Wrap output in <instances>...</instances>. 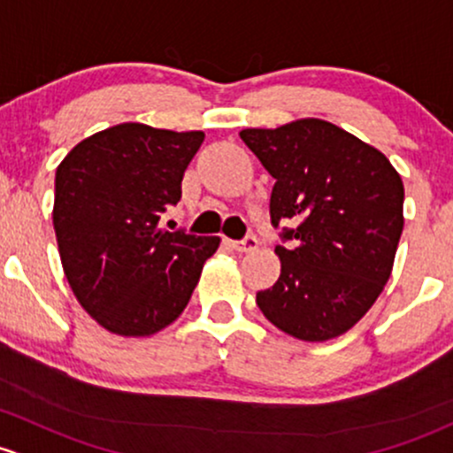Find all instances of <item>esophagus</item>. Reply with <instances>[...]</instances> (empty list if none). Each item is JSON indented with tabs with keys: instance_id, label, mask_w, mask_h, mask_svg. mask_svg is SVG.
Segmentation results:
<instances>
[{
	"instance_id": "esophagus-1",
	"label": "esophagus",
	"mask_w": 453,
	"mask_h": 453,
	"mask_svg": "<svg viewBox=\"0 0 453 453\" xmlns=\"http://www.w3.org/2000/svg\"><path fill=\"white\" fill-rule=\"evenodd\" d=\"M228 244H231V249H235L237 253H253V250H257L259 242H257V237H255V235H246L244 240L228 242Z\"/></svg>"
}]
</instances>
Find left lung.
Masks as SVG:
<instances>
[{"mask_svg": "<svg viewBox=\"0 0 453 453\" xmlns=\"http://www.w3.org/2000/svg\"><path fill=\"white\" fill-rule=\"evenodd\" d=\"M274 179L270 218L283 228L281 274L257 292L265 319L305 342L347 334L390 279L403 231V183L377 148L325 119L244 128Z\"/></svg>", "mask_w": 453, "mask_h": 453, "instance_id": "8db88e82", "label": "left lung"}]
</instances>
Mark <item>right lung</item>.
Returning a JSON list of instances; mask_svg holds the SVG:
<instances>
[{"mask_svg":"<svg viewBox=\"0 0 453 453\" xmlns=\"http://www.w3.org/2000/svg\"><path fill=\"white\" fill-rule=\"evenodd\" d=\"M203 130L126 122L82 139L56 167L54 231L69 288L106 331L143 338L188 307L220 237L158 228Z\"/></svg>","mask_w":453,"mask_h":453,"instance_id":"add662e5","label":"right lung"}]
</instances>
